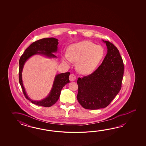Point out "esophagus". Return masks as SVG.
<instances>
[{"label":"esophagus","instance_id":"34e87169","mask_svg":"<svg viewBox=\"0 0 146 146\" xmlns=\"http://www.w3.org/2000/svg\"><path fill=\"white\" fill-rule=\"evenodd\" d=\"M76 79V76L74 74H71L69 76V80L70 81H74Z\"/></svg>","mask_w":146,"mask_h":146}]
</instances>
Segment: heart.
Returning a JSON list of instances; mask_svg holds the SVG:
<instances>
[{
	"instance_id": "b5f03b06",
	"label": "heart",
	"mask_w": 146,
	"mask_h": 146,
	"mask_svg": "<svg viewBox=\"0 0 146 146\" xmlns=\"http://www.w3.org/2000/svg\"><path fill=\"white\" fill-rule=\"evenodd\" d=\"M104 56V50L102 46L84 40L70 45L68 48V53L64 55L63 60L67 63L77 62L78 70L87 74L96 69Z\"/></svg>"
}]
</instances>
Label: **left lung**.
<instances>
[{
	"label": "left lung",
	"instance_id": "obj_1",
	"mask_svg": "<svg viewBox=\"0 0 146 146\" xmlns=\"http://www.w3.org/2000/svg\"><path fill=\"white\" fill-rule=\"evenodd\" d=\"M108 52L101 65L92 74L77 80V99L84 108H105L121 90L124 74L123 59L117 47L109 41Z\"/></svg>",
	"mask_w": 146,
	"mask_h": 146
}]
</instances>
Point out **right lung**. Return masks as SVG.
I'll use <instances>...</instances> for the list:
<instances>
[{"instance_id":"obj_1","label":"right lung","mask_w":146,"mask_h":146,"mask_svg":"<svg viewBox=\"0 0 146 146\" xmlns=\"http://www.w3.org/2000/svg\"><path fill=\"white\" fill-rule=\"evenodd\" d=\"M58 40L55 38H44L36 40L31 44L25 50L19 60V83L22 88V91L27 99L37 106L50 107L53 106L59 99L61 90L66 84L69 83V76L70 72L62 73L57 74L53 82V87L50 93L46 98L40 101H34L28 96L23 84L22 72L25 62L30 57L34 55L39 54L46 56L48 58L57 57L53 53H56L58 48Z\"/></svg>"}]
</instances>
